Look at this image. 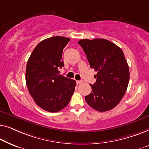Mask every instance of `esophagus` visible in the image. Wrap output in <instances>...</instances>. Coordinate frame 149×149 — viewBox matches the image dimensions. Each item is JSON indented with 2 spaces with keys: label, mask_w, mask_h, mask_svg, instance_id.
Wrapping results in <instances>:
<instances>
[{
  "label": "esophagus",
  "mask_w": 149,
  "mask_h": 149,
  "mask_svg": "<svg viewBox=\"0 0 149 149\" xmlns=\"http://www.w3.org/2000/svg\"><path fill=\"white\" fill-rule=\"evenodd\" d=\"M83 83V81H77V83L78 85H79V84H81V83Z\"/></svg>",
  "instance_id": "obj_1"
}]
</instances>
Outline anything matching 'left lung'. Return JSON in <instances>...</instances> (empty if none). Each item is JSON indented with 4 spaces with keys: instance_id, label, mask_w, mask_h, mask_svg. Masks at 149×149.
Wrapping results in <instances>:
<instances>
[{
    "instance_id": "1",
    "label": "left lung",
    "mask_w": 149,
    "mask_h": 149,
    "mask_svg": "<svg viewBox=\"0 0 149 149\" xmlns=\"http://www.w3.org/2000/svg\"><path fill=\"white\" fill-rule=\"evenodd\" d=\"M87 55L90 68L96 71L92 91L85 97L91 108L99 112L110 111L121 100L127 90L130 70L123 52L113 42L103 38L78 42Z\"/></svg>"
}]
</instances>
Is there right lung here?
Here are the masks:
<instances>
[{
	"mask_svg": "<svg viewBox=\"0 0 149 149\" xmlns=\"http://www.w3.org/2000/svg\"><path fill=\"white\" fill-rule=\"evenodd\" d=\"M70 38L53 36L38 43L28 60L26 82L34 102L45 111L56 113L68 104L76 82L59 74L64 66L62 52Z\"/></svg>",
	"mask_w": 149,
	"mask_h": 149,
	"instance_id": "add662e5",
	"label": "right lung"
}]
</instances>
